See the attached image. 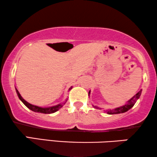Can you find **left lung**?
Instances as JSON below:
<instances>
[{"mask_svg": "<svg viewBox=\"0 0 157 157\" xmlns=\"http://www.w3.org/2000/svg\"><path fill=\"white\" fill-rule=\"evenodd\" d=\"M141 91H142V90L141 89V90H140L137 94H136L135 96H133L131 99H130V100H128V102L126 103L125 105L121 106V107H117V108L113 109H107V110H106V113H107V114H109V115H114V114L123 113H125V112H127L128 110H129L130 109L132 108V107H133V105H135L136 101L139 99V97L141 94ZM89 93H90V91L89 92ZM94 107L95 108L101 109V108H99V107H96V106H94Z\"/></svg>", "mask_w": 157, "mask_h": 157, "instance_id": "1", "label": "left lung"}]
</instances>
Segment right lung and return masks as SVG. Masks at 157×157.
Here are the masks:
<instances>
[{"label": "right lung", "instance_id": "add662e5", "mask_svg": "<svg viewBox=\"0 0 157 157\" xmlns=\"http://www.w3.org/2000/svg\"><path fill=\"white\" fill-rule=\"evenodd\" d=\"M71 89H72V86H71V88L69 89V90H71ZM16 94H17V95H18V97H19V99L24 104V105H25L26 107H27L29 109H31V110L34 111V112H36V113H44V114L54 113H56V111H58L59 109L61 108V107L63 106V105H65V103L66 102L67 100H68V99H67L64 102H63L62 104H59V105H58L52 106V107H38V106L33 105H32V104L27 102V101H26V100H24V99H23V97L21 96V94H20L19 91L17 90V89H16Z\"/></svg>", "mask_w": 157, "mask_h": 157}]
</instances>
